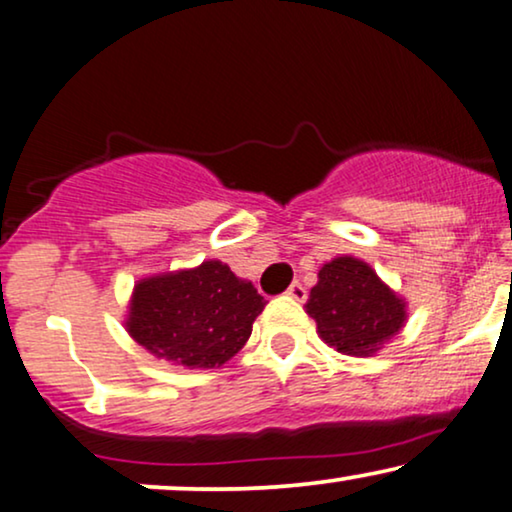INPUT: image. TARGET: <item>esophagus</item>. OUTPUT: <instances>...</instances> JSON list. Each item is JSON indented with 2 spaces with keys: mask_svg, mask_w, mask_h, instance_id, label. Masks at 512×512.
<instances>
[{
  "mask_svg": "<svg viewBox=\"0 0 512 512\" xmlns=\"http://www.w3.org/2000/svg\"><path fill=\"white\" fill-rule=\"evenodd\" d=\"M287 296L294 298V301H305V298H308V291H305V287H303L301 282H294L287 289Z\"/></svg>",
  "mask_w": 512,
  "mask_h": 512,
  "instance_id": "obj_1",
  "label": "esophagus"
}]
</instances>
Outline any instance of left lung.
Segmentation results:
<instances>
[{
    "mask_svg": "<svg viewBox=\"0 0 512 512\" xmlns=\"http://www.w3.org/2000/svg\"><path fill=\"white\" fill-rule=\"evenodd\" d=\"M305 313L317 322L322 341L338 353L369 357L400 334L407 305L369 263L338 256L317 272Z\"/></svg>",
    "mask_w": 512,
    "mask_h": 512,
    "instance_id": "8db88e82",
    "label": "left lung"
}]
</instances>
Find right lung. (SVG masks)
<instances>
[{"label":"right lung","instance_id":"obj_1","mask_svg":"<svg viewBox=\"0 0 512 512\" xmlns=\"http://www.w3.org/2000/svg\"><path fill=\"white\" fill-rule=\"evenodd\" d=\"M265 301L221 261L145 277L134 287L126 331L152 355L214 369L240 353Z\"/></svg>","mask_w":512,"mask_h":512}]
</instances>
